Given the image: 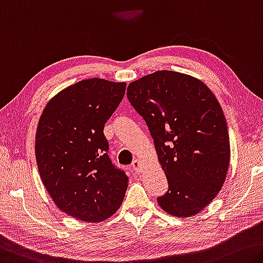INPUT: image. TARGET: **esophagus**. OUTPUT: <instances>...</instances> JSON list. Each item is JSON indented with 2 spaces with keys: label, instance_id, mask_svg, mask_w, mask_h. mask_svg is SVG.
Masks as SVG:
<instances>
[{
  "label": "esophagus",
  "instance_id": "1",
  "mask_svg": "<svg viewBox=\"0 0 263 263\" xmlns=\"http://www.w3.org/2000/svg\"><path fill=\"white\" fill-rule=\"evenodd\" d=\"M131 167H132L133 171H135L136 173H140L141 172V166H140V162H139L138 159L133 160V162L131 164Z\"/></svg>",
  "mask_w": 263,
  "mask_h": 263
}]
</instances>
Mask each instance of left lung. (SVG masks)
I'll return each mask as SVG.
<instances>
[{"label": "left lung", "instance_id": "8db88e82", "mask_svg": "<svg viewBox=\"0 0 263 263\" xmlns=\"http://www.w3.org/2000/svg\"><path fill=\"white\" fill-rule=\"evenodd\" d=\"M127 98L151 133L168 190L166 213L189 218L221 190L231 157L228 128L213 92L199 79L162 70L132 82Z\"/></svg>", "mask_w": 263, "mask_h": 263}]
</instances>
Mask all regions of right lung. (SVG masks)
Wrapping results in <instances>:
<instances>
[{"instance_id":"obj_1","label":"right lung","mask_w":263,"mask_h":263,"mask_svg":"<svg viewBox=\"0 0 263 263\" xmlns=\"http://www.w3.org/2000/svg\"><path fill=\"white\" fill-rule=\"evenodd\" d=\"M126 84L101 78L68 86L50 101L36 132V161L43 185L62 212L99 222L123 202L128 178L112 164L104 125Z\"/></svg>"}]
</instances>
